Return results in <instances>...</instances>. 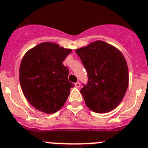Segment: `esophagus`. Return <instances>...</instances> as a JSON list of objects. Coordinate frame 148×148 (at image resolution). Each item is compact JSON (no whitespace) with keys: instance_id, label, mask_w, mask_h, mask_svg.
<instances>
[{"instance_id":"esophagus-1","label":"esophagus","mask_w":148,"mask_h":148,"mask_svg":"<svg viewBox=\"0 0 148 148\" xmlns=\"http://www.w3.org/2000/svg\"><path fill=\"white\" fill-rule=\"evenodd\" d=\"M74 85H75L76 88H79V87L80 86V83H79V82H77V83H76Z\"/></svg>"}]
</instances>
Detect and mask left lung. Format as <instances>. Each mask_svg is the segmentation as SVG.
<instances>
[{
	"instance_id": "obj_1",
	"label": "left lung",
	"mask_w": 148,
	"mask_h": 148,
	"mask_svg": "<svg viewBox=\"0 0 148 148\" xmlns=\"http://www.w3.org/2000/svg\"><path fill=\"white\" fill-rule=\"evenodd\" d=\"M88 73V81L80 90L86 106L106 113L119 106L129 83L128 66L118 48L103 41L76 50Z\"/></svg>"
}]
</instances>
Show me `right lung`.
Here are the masks:
<instances>
[{
    "label": "right lung",
    "instance_id": "right-lung-1",
    "mask_svg": "<svg viewBox=\"0 0 148 148\" xmlns=\"http://www.w3.org/2000/svg\"><path fill=\"white\" fill-rule=\"evenodd\" d=\"M71 51L46 42L24 54L19 69L21 87L28 102L36 110L51 114L65 104L74 85L69 81V69L62 62Z\"/></svg>",
    "mask_w": 148,
    "mask_h": 148
}]
</instances>
